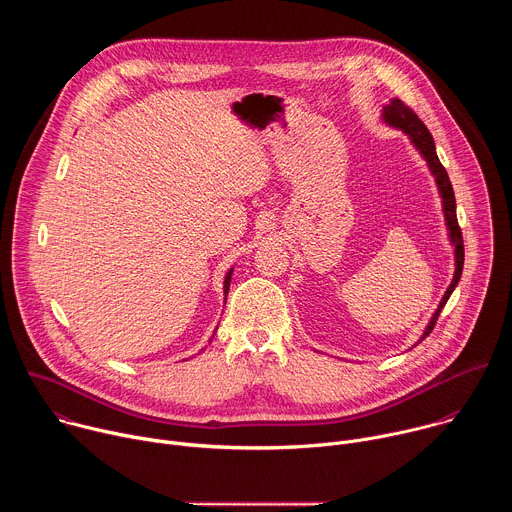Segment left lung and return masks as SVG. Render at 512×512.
Masks as SVG:
<instances>
[{
	"label": "left lung",
	"mask_w": 512,
	"mask_h": 512,
	"mask_svg": "<svg viewBox=\"0 0 512 512\" xmlns=\"http://www.w3.org/2000/svg\"><path fill=\"white\" fill-rule=\"evenodd\" d=\"M383 121L391 127H397L401 131H405L411 139V143L415 145V150L423 156V160L427 162V168L429 172L433 174L435 178V184H437V190H440V196H442V206H444V216H446V227H448V233H450V241L454 245V255H456V271H454V279L450 283V287L446 289V294L440 302V306H437L435 314L431 316L421 340L425 336H429V332L433 330L435 322H437V316H440V312L444 310L446 302L450 300L452 291L456 289L460 277H462V269H464V241H462V231L458 227V216H456V196H454V188H452V182L448 178V172L446 168L442 166L440 158H437L435 154V143H433V137L431 133L427 131L425 123L415 115L413 109H409L401 99H391L389 105L383 107ZM419 340V342H421Z\"/></svg>",
	"instance_id": "8db88e82"
}]
</instances>
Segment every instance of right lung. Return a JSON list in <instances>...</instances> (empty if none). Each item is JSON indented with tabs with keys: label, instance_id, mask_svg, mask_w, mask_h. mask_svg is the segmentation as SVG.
<instances>
[{
	"label": "right lung",
	"instance_id": "add662e5",
	"mask_svg": "<svg viewBox=\"0 0 512 512\" xmlns=\"http://www.w3.org/2000/svg\"><path fill=\"white\" fill-rule=\"evenodd\" d=\"M231 275H233V269H229V273L225 275V296L229 294V285H231ZM225 302H227V298H225ZM214 336V334H212ZM212 340V338H210Z\"/></svg>",
	"mask_w": 512,
	"mask_h": 512
}]
</instances>
